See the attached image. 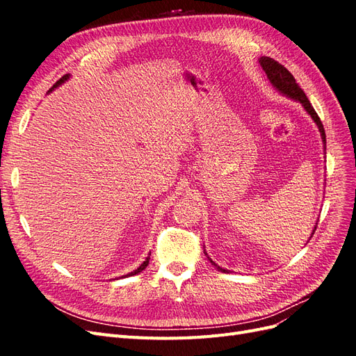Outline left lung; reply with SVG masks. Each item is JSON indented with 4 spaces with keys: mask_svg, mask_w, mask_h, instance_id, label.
<instances>
[{
    "mask_svg": "<svg viewBox=\"0 0 356 356\" xmlns=\"http://www.w3.org/2000/svg\"><path fill=\"white\" fill-rule=\"evenodd\" d=\"M258 62H260V65H261L263 71L266 72L268 81L272 83V86H273V88H275L279 93H282L284 96H286V98L293 99V101H297V102H300L301 105H303V108L306 110V113L312 117V120H314V122L316 123V126H318V129H319V132H321L322 143H324V149H325V143H327V141H325L324 126H322V123H321V120H319V117H318L316 111L314 110V106L310 105V102H309V99H307V96L305 95V92L301 90V88L297 84L296 79L293 77V74H291L284 65H281V63L276 62V60L272 59V58H268V56H261L260 59H258ZM315 230H316V225H315L314 232H312V234L315 233ZM310 238H312V236H310ZM204 255H208L207 251H204ZM208 260L211 261L212 266L217 267L220 272H222V273L227 272V273H229V270H225V268H222V267L215 264L209 257H208Z\"/></svg>",
    "mask_w": 356,
    "mask_h": 356,
    "instance_id": "left-lung-1",
    "label": "left lung"
}]
</instances>
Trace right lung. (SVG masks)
Returning a JSON list of instances; mask_svg holds the SVG:
<instances>
[{"mask_svg": "<svg viewBox=\"0 0 356 356\" xmlns=\"http://www.w3.org/2000/svg\"><path fill=\"white\" fill-rule=\"evenodd\" d=\"M70 77H71V75H70V74H65V75H63V77H62L60 80H58V81H56L55 84H53V88H51V89H50V90H49L47 93H50L51 90H55L56 88H59V86H60L62 83H65V81H67V80H68ZM149 255H152V254H148V257L145 258V261H144V263H143L141 266H139V267L136 268V270H134V272H131V273H127V275H124V276H122V277H127V276H134V275H138V273H141V272L144 270V268H145V267L148 266V263H149Z\"/></svg>", "mask_w": 356, "mask_h": 356, "instance_id": "1", "label": "right lung"}]
</instances>
